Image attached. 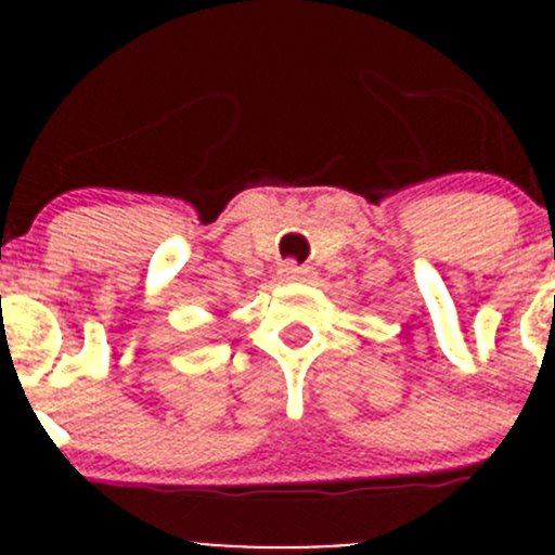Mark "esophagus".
I'll use <instances>...</instances> for the list:
<instances>
[{
	"instance_id": "esophagus-1",
	"label": "esophagus",
	"mask_w": 555,
	"mask_h": 555,
	"mask_svg": "<svg viewBox=\"0 0 555 555\" xmlns=\"http://www.w3.org/2000/svg\"><path fill=\"white\" fill-rule=\"evenodd\" d=\"M311 276V266H298L295 260H284L282 266H279V279H282V282H309Z\"/></svg>"
}]
</instances>
